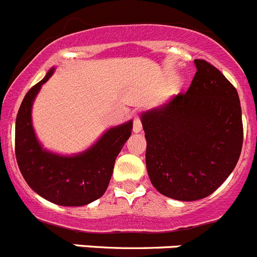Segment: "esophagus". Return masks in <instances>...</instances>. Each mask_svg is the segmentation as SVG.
Returning <instances> with one entry per match:
<instances>
[{
	"instance_id": "obj_1",
	"label": "esophagus",
	"mask_w": 257,
	"mask_h": 257,
	"mask_svg": "<svg viewBox=\"0 0 257 257\" xmlns=\"http://www.w3.org/2000/svg\"><path fill=\"white\" fill-rule=\"evenodd\" d=\"M143 130V123H141V119L140 117L136 116L135 118H134V133H140V131Z\"/></svg>"
}]
</instances>
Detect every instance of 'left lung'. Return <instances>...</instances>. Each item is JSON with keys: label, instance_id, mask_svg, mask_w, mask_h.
Wrapping results in <instances>:
<instances>
[{"label": "left lung", "instance_id": "1", "mask_svg": "<svg viewBox=\"0 0 257 257\" xmlns=\"http://www.w3.org/2000/svg\"><path fill=\"white\" fill-rule=\"evenodd\" d=\"M194 65L185 93L141 113L151 184L184 202L212 194L234 169L243 143L236 88L206 60Z\"/></svg>", "mask_w": 257, "mask_h": 257}]
</instances>
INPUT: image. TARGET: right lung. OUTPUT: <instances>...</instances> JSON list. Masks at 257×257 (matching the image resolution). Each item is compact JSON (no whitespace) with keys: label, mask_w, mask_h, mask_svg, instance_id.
<instances>
[{"label":"right lung","mask_w":257,"mask_h":257,"mask_svg":"<svg viewBox=\"0 0 257 257\" xmlns=\"http://www.w3.org/2000/svg\"><path fill=\"white\" fill-rule=\"evenodd\" d=\"M54 69L29 90L19 109L15 128L16 160L29 187L44 199L64 207L85 206L106 192L117 155L131 136L133 121L111 127L94 145L77 155H58L43 149L34 131L31 109L41 85Z\"/></svg>","instance_id":"1"}]
</instances>
